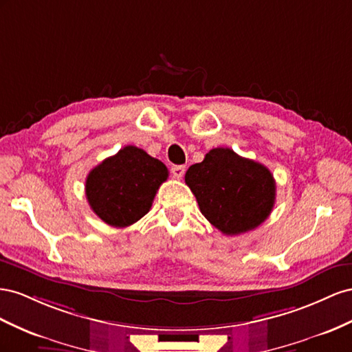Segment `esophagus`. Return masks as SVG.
I'll use <instances>...</instances> for the list:
<instances>
[{
	"mask_svg": "<svg viewBox=\"0 0 352 352\" xmlns=\"http://www.w3.org/2000/svg\"><path fill=\"white\" fill-rule=\"evenodd\" d=\"M184 170H186V166L184 165H174L173 168H170V173H173L174 178H183L184 175Z\"/></svg>",
	"mask_w": 352,
	"mask_h": 352,
	"instance_id": "esophagus-1",
	"label": "esophagus"
}]
</instances>
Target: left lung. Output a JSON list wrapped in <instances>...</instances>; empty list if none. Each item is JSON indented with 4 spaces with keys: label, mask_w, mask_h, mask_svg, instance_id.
I'll return each mask as SVG.
<instances>
[{
    "label": "left lung",
    "mask_w": 352,
    "mask_h": 352,
    "mask_svg": "<svg viewBox=\"0 0 352 352\" xmlns=\"http://www.w3.org/2000/svg\"><path fill=\"white\" fill-rule=\"evenodd\" d=\"M184 178L200 212L227 236L263 224L276 202V182L270 169L227 147L209 150L202 162L187 169Z\"/></svg>",
    "instance_id": "1"
}]
</instances>
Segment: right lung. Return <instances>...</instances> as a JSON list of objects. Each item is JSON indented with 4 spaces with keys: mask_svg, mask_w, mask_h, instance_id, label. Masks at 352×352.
Here are the masks:
<instances>
[{
    "mask_svg": "<svg viewBox=\"0 0 352 352\" xmlns=\"http://www.w3.org/2000/svg\"><path fill=\"white\" fill-rule=\"evenodd\" d=\"M168 168L143 148L125 146L89 170L85 196L94 214L112 227H128L143 218Z\"/></svg>",
    "mask_w": 352,
    "mask_h": 352,
    "instance_id": "obj_1",
    "label": "right lung"
}]
</instances>
